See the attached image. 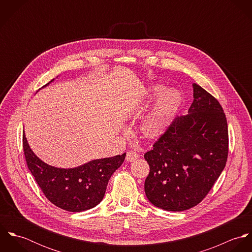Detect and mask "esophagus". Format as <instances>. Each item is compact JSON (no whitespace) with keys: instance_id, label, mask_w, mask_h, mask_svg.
<instances>
[{"instance_id":"obj_1","label":"esophagus","mask_w":252,"mask_h":252,"mask_svg":"<svg viewBox=\"0 0 252 252\" xmlns=\"http://www.w3.org/2000/svg\"><path fill=\"white\" fill-rule=\"evenodd\" d=\"M138 158H139V154L136 151L131 150V151L127 152V155H126V161L127 162H133Z\"/></svg>"}]
</instances>
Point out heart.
<instances>
[{
  "label": "heart",
  "instance_id": "b5f03b06",
  "mask_svg": "<svg viewBox=\"0 0 252 252\" xmlns=\"http://www.w3.org/2000/svg\"><path fill=\"white\" fill-rule=\"evenodd\" d=\"M157 97L154 107L140 126L141 134L147 141H156L165 134L181 104V96L177 90H166L165 86L155 84L146 90L143 105H150Z\"/></svg>",
  "mask_w": 252,
  "mask_h": 252
}]
</instances>
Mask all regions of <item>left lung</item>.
<instances>
[{
	"label": "left lung",
	"mask_w": 252,
	"mask_h": 252,
	"mask_svg": "<svg viewBox=\"0 0 252 252\" xmlns=\"http://www.w3.org/2000/svg\"><path fill=\"white\" fill-rule=\"evenodd\" d=\"M188 114L177 117L144 154L149 175L144 182L148 201L169 212L197 206L225 168L228 126L215 97L193 83Z\"/></svg>",
	"instance_id": "1"
}]
</instances>
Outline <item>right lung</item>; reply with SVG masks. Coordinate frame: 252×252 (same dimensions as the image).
Segmentation results:
<instances>
[{
  "mask_svg": "<svg viewBox=\"0 0 252 252\" xmlns=\"http://www.w3.org/2000/svg\"><path fill=\"white\" fill-rule=\"evenodd\" d=\"M23 149L28 169L44 196L56 207L72 213L87 211L101 203L108 180L122 165L126 156V153H123L91 160L75 168H57L36 156L27 142L24 131Z\"/></svg>",
  "mask_w": 252,
  "mask_h": 252,
  "instance_id": "obj_1",
  "label": "right lung"
}]
</instances>
